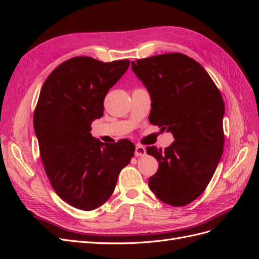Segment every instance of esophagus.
Segmentation results:
<instances>
[{
  "label": "esophagus",
  "mask_w": 259,
  "mask_h": 259,
  "mask_svg": "<svg viewBox=\"0 0 259 259\" xmlns=\"http://www.w3.org/2000/svg\"><path fill=\"white\" fill-rule=\"evenodd\" d=\"M146 154V148L144 146L137 145L135 148V155L136 156H143Z\"/></svg>",
  "instance_id": "34e87169"
}]
</instances>
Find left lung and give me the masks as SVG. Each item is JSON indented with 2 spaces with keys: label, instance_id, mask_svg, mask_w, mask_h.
Here are the masks:
<instances>
[{
  "label": "left lung",
  "instance_id": "left-lung-1",
  "mask_svg": "<svg viewBox=\"0 0 259 259\" xmlns=\"http://www.w3.org/2000/svg\"><path fill=\"white\" fill-rule=\"evenodd\" d=\"M151 97L149 121L170 132L164 149L147 147L159 162L149 187L171 206H185L205 190L224 151L225 104L214 81L198 61L180 53L132 61Z\"/></svg>",
  "mask_w": 259,
  "mask_h": 259
}]
</instances>
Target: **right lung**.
Masks as SVG:
<instances>
[{"label":"right lung","instance_id":"add662e5","mask_svg":"<svg viewBox=\"0 0 259 259\" xmlns=\"http://www.w3.org/2000/svg\"><path fill=\"white\" fill-rule=\"evenodd\" d=\"M128 66L127 59L70 58L53 70L38 96L33 126L45 173L59 197L79 209L103 205L134 156L130 140L105 144L90 133L104 115L108 91Z\"/></svg>","mask_w":259,"mask_h":259}]
</instances>
